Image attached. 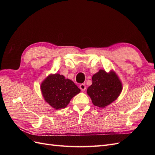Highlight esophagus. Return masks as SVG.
<instances>
[{
  "mask_svg": "<svg viewBox=\"0 0 155 155\" xmlns=\"http://www.w3.org/2000/svg\"><path fill=\"white\" fill-rule=\"evenodd\" d=\"M79 88H80V89H81V90L82 91H85L86 90V85H85V84H84V83L81 84V85H79Z\"/></svg>",
  "mask_w": 155,
  "mask_h": 155,
  "instance_id": "esophagus-1",
  "label": "esophagus"
}]
</instances>
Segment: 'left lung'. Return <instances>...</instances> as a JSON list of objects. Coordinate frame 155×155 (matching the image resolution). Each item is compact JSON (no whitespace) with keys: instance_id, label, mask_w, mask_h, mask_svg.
<instances>
[{"instance_id":"1","label":"left lung","mask_w":155,"mask_h":155,"mask_svg":"<svg viewBox=\"0 0 155 155\" xmlns=\"http://www.w3.org/2000/svg\"><path fill=\"white\" fill-rule=\"evenodd\" d=\"M92 85L87 92L92 104L100 108H105L115 101L122 91V83L113 70L107 73L104 70L94 74Z\"/></svg>"}]
</instances>
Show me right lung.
<instances>
[{
  "mask_svg": "<svg viewBox=\"0 0 155 155\" xmlns=\"http://www.w3.org/2000/svg\"><path fill=\"white\" fill-rule=\"evenodd\" d=\"M41 90L45 100L56 110L66 107L81 91L72 81L59 74L49 75L41 83Z\"/></svg>",
  "mask_w": 155,
  "mask_h": 155,
  "instance_id": "add662e5",
  "label": "right lung"
}]
</instances>
